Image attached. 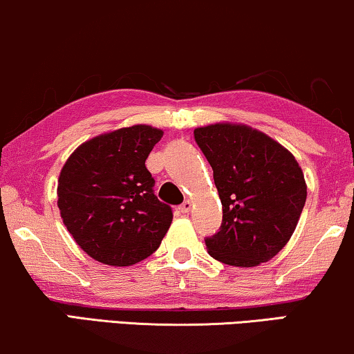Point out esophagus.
<instances>
[{
    "mask_svg": "<svg viewBox=\"0 0 354 354\" xmlns=\"http://www.w3.org/2000/svg\"><path fill=\"white\" fill-rule=\"evenodd\" d=\"M191 208H192V202L186 201V202L183 203V205H179V212H181V213H189V212H191Z\"/></svg>",
    "mask_w": 354,
    "mask_h": 354,
    "instance_id": "esophagus-1",
    "label": "esophagus"
}]
</instances>
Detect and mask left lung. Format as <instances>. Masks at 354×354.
I'll list each match as a JSON object with an SVG mask.
<instances>
[{
    "instance_id": "8db88e82",
    "label": "left lung",
    "mask_w": 354,
    "mask_h": 354,
    "mask_svg": "<svg viewBox=\"0 0 354 354\" xmlns=\"http://www.w3.org/2000/svg\"><path fill=\"white\" fill-rule=\"evenodd\" d=\"M213 170L223 223L207 250L229 266L270 261L290 241L306 202V183L292 152L268 134L220 122L194 129Z\"/></svg>"
}]
</instances>
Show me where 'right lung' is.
<instances>
[{
  "instance_id": "add662e5",
  "label": "right lung",
  "mask_w": 354,
  "mask_h": 354,
  "mask_svg": "<svg viewBox=\"0 0 354 354\" xmlns=\"http://www.w3.org/2000/svg\"><path fill=\"white\" fill-rule=\"evenodd\" d=\"M163 131L133 125L78 146L57 181V207L82 250L109 266H131L160 245L173 213L153 194L146 158Z\"/></svg>"
}]
</instances>
